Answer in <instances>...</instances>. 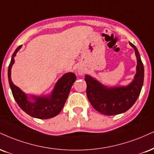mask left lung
<instances>
[{"label":"left lung","mask_w":154,"mask_h":154,"mask_svg":"<svg viewBox=\"0 0 154 154\" xmlns=\"http://www.w3.org/2000/svg\"><path fill=\"white\" fill-rule=\"evenodd\" d=\"M137 57L135 79L127 87L107 88L90 76H85L87 96L92 107L105 116H115L127 111L133 106L140 93L144 78V68L139 52L131 44Z\"/></svg>","instance_id":"obj_1"}]
</instances>
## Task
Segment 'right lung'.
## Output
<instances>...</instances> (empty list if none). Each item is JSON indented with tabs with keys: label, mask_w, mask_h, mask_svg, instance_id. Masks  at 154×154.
Here are the masks:
<instances>
[{
	"label": "right lung",
	"mask_w": 154,
	"mask_h": 154,
	"mask_svg": "<svg viewBox=\"0 0 154 154\" xmlns=\"http://www.w3.org/2000/svg\"><path fill=\"white\" fill-rule=\"evenodd\" d=\"M21 47V45L15 50L14 53L13 54L8 70L9 85L15 100L22 110L31 117L39 119H48L54 117L62 110L72 85L75 82L77 77L72 72L65 74L62 76V78L59 79L51 95L44 97L32 96L35 102L31 103L29 100L27 96L12 82L11 78V69L14 63V57Z\"/></svg>",
	"instance_id": "obj_1"
}]
</instances>
